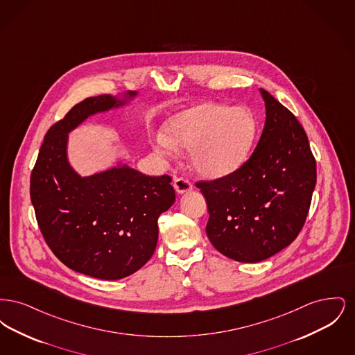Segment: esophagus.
<instances>
[{"mask_svg": "<svg viewBox=\"0 0 355 355\" xmlns=\"http://www.w3.org/2000/svg\"><path fill=\"white\" fill-rule=\"evenodd\" d=\"M174 189H175L177 193L184 194L186 191H190V190L193 189V185L190 184L189 180L180 177V178H175V180H174Z\"/></svg>", "mask_w": 355, "mask_h": 355, "instance_id": "34e87169", "label": "esophagus"}]
</instances>
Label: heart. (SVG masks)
I'll use <instances>...</instances> for the list:
<instances>
[{
    "mask_svg": "<svg viewBox=\"0 0 355 355\" xmlns=\"http://www.w3.org/2000/svg\"><path fill=\"white\" fill-rule=\"evenodd\" d=\"M166 136L155 135L154 148L171 157L178 148L190 150L191 168L206 178L232 174L246 161L257 137V119L246 107L201 103L174 114Z\"/></svg>",
    "mask_w": 355,
    "mask_h": 355,
    "instance_id": "b5f03b06",
    "label": "heart"
}]
</instances>
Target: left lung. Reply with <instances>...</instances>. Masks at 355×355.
Instances as JSON below:
<instances>
[{
  "mask_svg": "<svg viewBox=\"0 0 355 355\" xmlns=\"http://www.w3.org/2000/svg\"><path fill=\"white\" fill-rule=\"evenodd\" d=\"M266 121L250 158L236 171L196 185L207 203L206 234L238 262L263 261L304 227L317 182L315 158L302 125L261 89Z\"/></svg>",
  "mask_w": 355,
  "mask_h": 355,
  "instance_id": "1",
  "label": "left lung"
}]
</instances>
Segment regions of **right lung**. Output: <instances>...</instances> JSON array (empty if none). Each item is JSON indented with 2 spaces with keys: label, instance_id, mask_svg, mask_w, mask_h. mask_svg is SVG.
<instances>
[{
  "label": "right lung",
  "instance_id": "1",
  "mask_svg": "<svg viewBox=\"0 0 355 355\" xmlns=\"http://www.w3.org/2000/svg\"><path fill=\"white\" fill-rule=\"evenodd\" d=\"M125 103L102 94L74 105L48 130L31 175L35 218L51 252L69 269L106 281L125 278L152 258L158 217L175 201L166 174L150 177L123 165L81 177L69 165V133L89 116Z\"/></svg>",
  "mask_w": 355,
  "mask_h": 355
}]
</instances>
